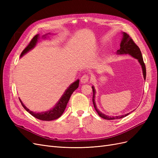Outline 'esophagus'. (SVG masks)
Wrapping results in <instances>:
<instances>
[{"label":"esophagus","instance_id":"1","mask_svg":"<svg viewBox=\"0 0 158 158\" xmlns=\"http://www.w3.org/2000/svg\"><path fill=\"white\" fill-rule=\"evenodd\" d=\"M89 76L86 74H84L82 76V78H81L80 79V81L81 82H82V84H85V83H87L88 81H89Z\"/></svg>","mask_w":158,"mask_h":158}]
</instances>
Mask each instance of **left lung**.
Listing matches in <instances>:
<instances>
[{
  "mask_svg": "<svg viewBox=\"0 0 158 158\" xmlns=\"http://www.w3.org/2000/svg\"><path fill=\"white\" fill-rule=\"evenodd\" d=\"M123 38L120 44V49L117 50V55H130L131 56H133L134 58L136 59L139 63L140 64L142 69V73H143V76H144V80H146V66L145 64L144 63V60H143L142 58V52L140 51V49L139 47H138L134 41L131 39V37L129 36L127 33L125 32L123 33ZM92 90H93V99H92V102L94 108L95 109V111H97L98 114H99V116L100 117H102L104 119H106V120H114V119H118V118H121L127 116L128 114H130L131 113H128L127 114H123V115H120V116H116V117H111V116H108L102 113V112H100L99 111V109H98L96 105H95V90L94 86H92Z\"/></svg>",
  "mask_w": 158,
  "mask_h": 158,
  "instance_id": "obj_1",
  "label": "left lung"
}]
</instances>
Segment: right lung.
<instances>
[{"instance_id":"1","label":"right lung","mask_w":158,"mask_h":158,"mask_svg":"<svg viewBox=\"0 0 158 158\" xmlns=\"http://www.w3.org/2000/svg\"><path fill=\"white\" fill-rule=\"evenodd\" d=\"M39 36H40L39 34H37L33 37V39L31 40L30 44L27 45V46L22 52L20 56H22L23 55L27 53L28 51L31 50L33 47L36 45L38 40H39V38H40ZM46 36H47V34L45 35H43V38H44V39L45 38V39L47 37ZM79 81H80L79 80H77L76 81H75L74 83L71 84L70 85V86L66 89L64 94L63 95V96L60 98L59 101L56 104V106L53 108L49 110V111H47L41 112V113L33 112L30 111L29 109H27L24 105H23L20 99V101L23 108H24L30 114H31L32 116L35 117L36 118L40 119V120H41V121H47L55 120V119L59 118L64 113V109L66 107V105H67L69 101V99L71 96V95L73 94V93L74 92V91L78 88Z\"/></svg>"}]
</instances>
